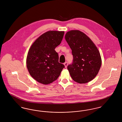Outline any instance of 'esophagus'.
Instances as JSON below:
<instances>
[{
  "label": "esophagus",
  "mask_w": 122,
  "mask_h": 122,
  "mask_svg": "<svg viewBox=\"0 0 122 122\" xmlns=\"http://www.w3.org/2000/svg\"><path fill=\"white\" fill-rule=\"evenodd\" d=\"M64 66H65V67L66 68V67H67L68 65V63L67 62H65V63H64Z\"/></svg>",
  "instance_id": "34e87169"
}]
</instances>
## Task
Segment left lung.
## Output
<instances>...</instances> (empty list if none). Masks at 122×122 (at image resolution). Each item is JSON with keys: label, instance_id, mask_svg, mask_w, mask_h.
Returning a JSON list of instances; mask_svg holds the SVG:
<instances>
[{"label": "left lung", "instance_id": "obj_1", "mask_svg": "<svg viewBox=\"0 0 122 122\" xmlns=\"http://www.w3.org/2000/svg\"><path fill=\"white\" fill-rule=\"evenodd\" d=\"M65 38L73 56L72 64L67 67L72 79L80 84L91 81L97 75L102 64L97 48L88 36L78 30L67 32Z\"/></svg>", "mask_w": 122, "mask_h": 122}]
</instances>
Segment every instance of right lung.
Listing matches in <instances>:
<instances>
[{
	"label": "right lung",
	"mask_w": 122,
	"mask_h": 122,
	"mask_svg": "<svg viewBox=\"0 0 122 122\" xmlns=\"http://www.w3.org/2000/svg\"><path fill=\"white\" fill-rule=\"evenodd\" d=\"M64 33V31H47L29 49L26 66L30 76L40 83L47 85L56 81L64 68L63 64L58 62V53L55 50L61 43Z\"/></svg>",
	"instance_id": "1"
}]
</instances>
